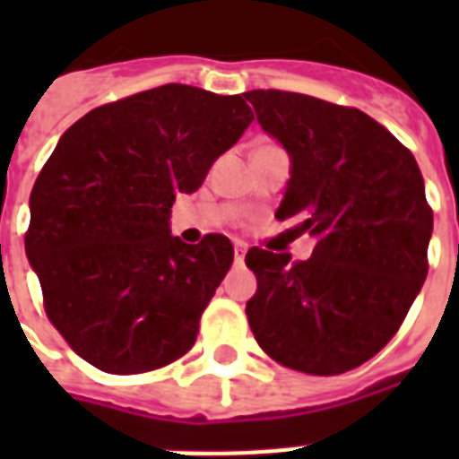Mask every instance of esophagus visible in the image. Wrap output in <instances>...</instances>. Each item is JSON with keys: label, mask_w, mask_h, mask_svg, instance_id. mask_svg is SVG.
I'll list each match as a JSON object with an SVG mask.
<instances>
[{"label": "esophagus", "mask_w": 459, "mask_h": 459, "mask_svg": "<svg viewBox=\"0 0 459 459\" xmlns=\"http://www.w3.org/2000/svg\"><path fill=\"white\" fill-rule=\"evenodd\" d=\"M245 252H247V245H245V243L233 245V255H236V262H243Z\"/></svg>", "instance_id": "esophagus-1"}]
</instances>
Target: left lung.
I'll return each instance as SVG.
<instances>
[{
	"label": "left lung",
	"instance_id": "1",
	"mask_svg": "<svg viewBox=\"0 0 459 459\" xmlns=\"http://www.w3.org/2000/svg\"><path fill=\"white\" fill-rule=\"evenodd\" d=\"M245 100L293 164L276 219H295V233L316 240L305 262L247 252L257 276L245 307L252 333L288 369H355L398 333L427 279L434 212L420 166L355 107L283 90H252Z\"/></svg>",
	"mask_w": 459,
	"mask_h": 459
}]
</instances>
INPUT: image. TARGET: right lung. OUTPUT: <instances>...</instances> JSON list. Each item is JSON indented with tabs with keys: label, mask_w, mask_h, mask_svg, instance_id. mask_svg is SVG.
<instances>
[{
	"label": "right lung",
	"mask_w": 459,
	"mask_h": 459,
	"mask_svg": "<svg viewBox=\"0 0 459 459\" xmlns=\"http://www.w3.org/2000/svg\"><path fill=\"white\" fill-rule=\"evenodd\" d=\"M252 118L240 95L169 82L102 104L61 135L32 186L25 255L47 319L85 362L143 374L193 348L233 245L221 233L173 238L171 207Z\"/></svg>",
	"instance_id": "1"
}]
</instances>
